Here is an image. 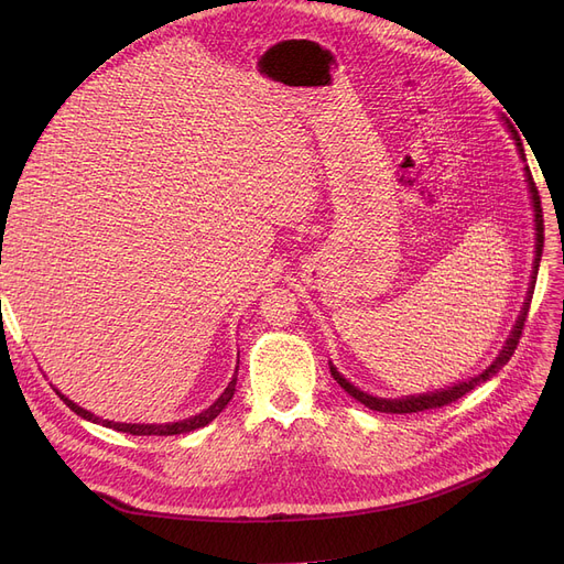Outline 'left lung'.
Masks as SVG:
<instances>
[{"instance_id":"1","label":"left lung","mask_w":564,"mask_h":564,"mask_svg":"<svg viewBox=\"0 0 564 564\" xmlns=\"http://www.w3.org/2000/svg\"><path fill=\"white\" fill-rule=\"evenodd\" d=\"M510 133H513L516 139V145L520 150V158L524 160V150H522V143L518 139V131L513 127H508ZM524 176H527V183H529V193H532V204H534V224H536V256H534V275H532V282H529V292H527V301L522 305L520 311V317L516 322L513 332H510L508 340L503 350L499 352L497 360H494L482 373H477L475 379H468L464 383H456L452 388H442V390H435V392H425V395H412V398H400V400H386V398H373V395H367V392H362L360 388H355L350 381H346L340 373L336 371L334 365H329L332 369V377L334 381L344 388L348 395H352L357 402H362L365 406L373 409V412H386V414H414V412H425V409H440L445 404H452L456 402L458 398H464L466 392H470L473 388H477L480 383L489 381L494 373H499V369L513 357L518 344H520V336H522V329H524V319H527V313H529V303H532V296H534V284H536V272H539V263H541V253H543V212H541V197H539V191H536V183L532 178V172H529V166H524Z\"/></svg>"}]
</instances>
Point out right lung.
Segmentation results:
<instances>
[{
	"label": "right lung",
	"mask_w": 564,
	"mask_h": 564,
	"mask_svg": "<svg viewBox=\"0 0 564 564\" xmlns=\"http://www.w3.org/2000/svg\"><path fill=\"white\" fill-rule=\"evenodd\" d=\"M2 228H4V220H2ZM2 263V261H0ZM235 383H237V371H235V377H232V381L228 383V388L220 392V398L209 406V409H204V412H199V414H195V416H191V419H183V421H176V423H115V421H104V419H98V416H94L91 412H87V409H82L79 404H75L73 400H67L65 395H61V400L73 409V412L77 414V416H82V419H87V421H91V423H100V425H106V429H112V431H119V433H129V435H181V433H191V431H197V429H202V425H207V423H212L220 412H224L226 409V404L232 400V395H235Z\"/></svg>",
	"instance_id": "add662e5"
}]
</instances>
